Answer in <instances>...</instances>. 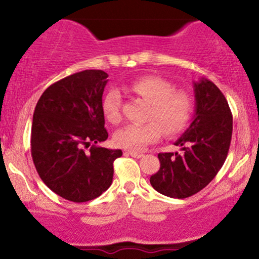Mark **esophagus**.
<instances>
[{
	"instance_id": "1",
	"label": "esophagus",
	"mask_w": 259,
	"mask_h": 259,
	"mask_svg": "<svg viewBox=\"0 0 259 259\" xmlns=\"http://www.w3.org/2000/svg\"><path fill=\"white\" fill-rule=\"evenodd\" d=\"M125 153L129 154V156L134 157V158H141V157L144 156V153H142V152H136V151H126Z\"/></svg>"
}]
</instances>
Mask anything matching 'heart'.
Returning <instances> with one entry per match:
<instances>
[{"label": "heart", "instance_id": "b5f03b06", "mask_svg": "<svg viewBox=\"0 0 259 259\" xmlns=\"http://www.w3.org/2000/svg\"><path fill=\"white\" fill-rule=\"evenodd\" d=\"M134 94L151 103L144 124H127L114 135L117 146L127 150H142L158 141L163 129L168 135H177L190 123L194 113L195 101L189 92L175 90V86L158 76H142L130 84ZM121 94L111 88L102 100V111L107 120L119 123L121 118Z\"/></svg>", "mask_w": 259, "mask_h": 259}]
</instances>
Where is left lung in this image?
Listing matches in <instances>:
<instances>
[{
  "label": "left lung",
  "mask_w": 259,
  "mask_h": 259,
  "mask_svg": "<svg viewBox=\"0 0 259 259\" xmlns=\"http://www.w3.org/2000/svg\"><path fill=\"white\" fill-rule=\"evenodd\" d=\"M196 112L191 125L175 142L181 152L159 153L160 168L150 178L159 194L186 198L215 178L227 159L233 114L223 92L209 80L194 82Z\"/></svg>",
  "instance_id": "obj_1"
}]
</instances>
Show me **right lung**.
I'll return each instance as SVG.
<instances>
[{"instance_id":"1","label":"right lung","mask_w":259,"mask_h":259,"mask_svg":"<svg viewBox=\"0 0 259 259\" xmlns=\"http://www.w3.org/2000/svg\"><path fill=\"white\" fill-rule=\"evenodd\" d=\"M107 78L97 69L72 74L50 85L35 107L32 162L46 186L68 201L102 195L112 184L113 162L123 154L96 145L108 138L102 111Z\"/></svg>"}]
</instances>
